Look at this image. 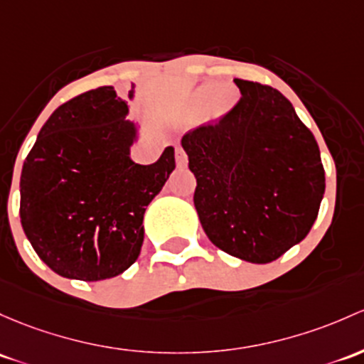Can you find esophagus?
Returning a JSON list of instances; mask_svg holds the SVG:
<instances>
[{
  "mask_svg": "<svg viewBox=\"0 0 364 364\" xmlns=\"http://www.w3.org/2000/svg\"><path fill=\"white\" fill-rule=\"evenodd\" d=\"M176 162H178L179 167H185L186 162H188V156H186V153L181 146H176Z\"/></svg>",
  "mask_w": 364,
  "mask_h": 364,
  "instance_id": "esophagus-1",
  "label": "esophagus"
}]
</instances>
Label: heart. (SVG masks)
<instances>
[{"mask_svg": "<svg viewBox=\"0 0 364 364\" xmlns=\"http://www.w3.org/2000/svg\"><path fill=\"white\" fill-rule=\"evenodd\" d=\"M216 93H218V85H205L198 90V94H197V109L198 112H209L211 108H216L218 102H220L221 106H225L228 101H230V99L225 97L221 92L218 96L215 95ZM216 97H218V100L215 99Z\"/></svg>", "mask_w": 364, "mask_h": 364, "instance_id": "1", "label": "heart"}]
</instances>
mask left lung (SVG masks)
<instances>
[{
	"instance_id": "1",
	"label": "left lung",
	"mask_w": 364,
	"mask_h": 364,
	"mask_svg": "<svg viewBox=\"0 0 364 364\" xmlns=\"http://www.w3.org/2000/svg\"><path fill=\"white\" fill-rule=\"evenodd\" d=\"M240 99L181 139L197 186L193 204L216 247L270 263L311 232L324 195L314 134L279 90L233 80Z\"/></svg>"
}]
</instances>
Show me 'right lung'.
Segmentation results:
<instances>
[{"label": "right lung", "instance_id": "add662e5", "mask_svg": "<svg viewBox=\"0 0 364 364\" xmlns=\"http://www.w3.org/2000/svg\"><path fill=\"white\" fill-rule=\"evenodd\" d=\"M134 97V85L129 92ZM129 106L113 87L60 105L41 127L21 174V223L55 274L102 281L127 270L144 240L146 205L174 171V148L141 166Z\"/></svg>", "mask_w": 364, "mask_h": 364}]
</instances>
